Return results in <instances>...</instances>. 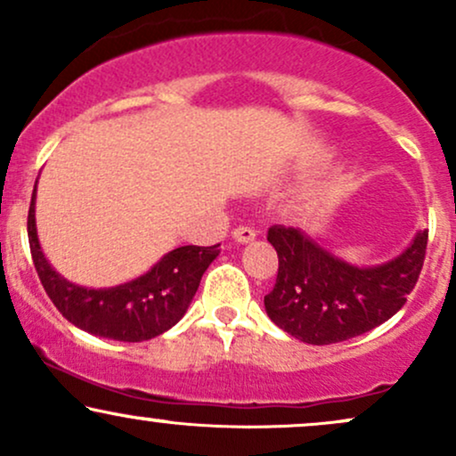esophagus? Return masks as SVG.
<instances>
[{
    "instance_id": "obj_1",
    "label": "esophagus",
    "mask_w": 456,
    "mask_h": 456,
    "mask_svg": "<svg viewBox=\"0 0 456 456\" xmlns=\"http://www.w3.org/2000/svg\"><path fill=\"white\" fill-rule=\"evenodd\" d=\"M232 235H233L235 242H240V244H248V242H253L255 238H257L255 229L253 227H244V224H242V227H235Z\"/></svg>"
}]
</instances>
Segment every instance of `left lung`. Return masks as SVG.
<instances>
[{"mask_svg":"<svg viewBox=\"0 0 456 456\" xmlns=\"http://www.w3.org/2000/svg\"><path fill=\"white\" fill-rule=\"evenodd\" d=\"M428 232L392 261L358 268L334 257L302 229L272 224L279 272L264 297L272 322L308 345H332L388 322L407 302L425 264Z\"/></svg>","mask_w":456,"mask_h":456,"instance_id":"obj_1","label":"left lung"}]
</instances>
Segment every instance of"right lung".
<instances>
[{"instance_id": "obj_1", "label": "right lung", "mask_w": 456, "mask_h": 456, "mask_svg": "<svg viewBox=\"0 0 456 456\" xmlns=\"http://www.w3.org/2000/svg\"><path fill=\"white\" fill-rule=\"evenodd\" d=\"M34 212L36 186L28 214V238L31 259L46 296L77 328L113 341L141 343L175 326L197 294L203 272L221 253V244L180 246L139 279L111 289H87L51 268L40 250Z\"/></svg>"}]
</instances>
